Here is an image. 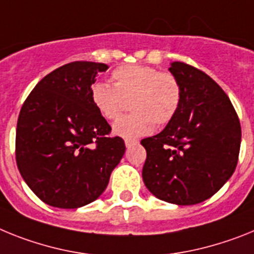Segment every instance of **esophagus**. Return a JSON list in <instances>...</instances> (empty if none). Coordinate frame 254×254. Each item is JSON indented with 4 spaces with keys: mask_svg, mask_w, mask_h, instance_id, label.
Masks as SVG:
<instances>
[{
    "mask_svg": "<svg viewBox=\"0 0 254 254\" xmlns=\"http://www.w3.org/2000/svg\"><path fill=\"white\" fill-rule=\"evenodd\" d=\"M139 143V140L136 139H127L125 140V145H127V148H130L131 145H136Z\"/></svg>",
    "mask_w": 254,
    "mask_h": 254,
    "instance_id": "obj_1",
    "label": "esophagus"
}]
</instances>
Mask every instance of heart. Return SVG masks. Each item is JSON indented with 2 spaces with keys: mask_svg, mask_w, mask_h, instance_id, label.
I'll list each match as a JSON object with an SVG mask.
<instances>
[{
  "mask_svg": "<svg viewBox=\"0 0 254 254\" xmlns=\"http://www.w3.org/2000/svg\"><path fill=\"white\" fill-rule=\"evenodd\" d=\"M112 85L97 81L90 88V98L106 120L120 118L125 102L133 114L116 121L112 133L123 139H135L153 131L154 124L173 120L182 103V85L175 75L161 72L148 65H123L111 74Z\"/></svg>",
  "mask_w": 254,
  "mask_h": 254,
  "instance_id": "1",
  "label": "heart"
}]
</instances>
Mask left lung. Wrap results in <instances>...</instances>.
Returning a JSON list of instances; mask_svg holds the SVG:
<instances>
[{"instance_id": "8db88e82", "label": "left lung", "mask_w": 254, "mask_h": 254, "mask_svg": "<svg viewBox=\"0 0 254 254\" xmlns=\"http://www.w3.org/2000/svg\"><path fill=\"white\" fill-rule=\"evenodd\" d=\"M182 85V103L157 135L142 139V176L154 197L179 206L212 197L230 179L242 129L229 97L212 78L188 64L170 66Z\"/></svg>"}]
</instances>
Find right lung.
<instances>
[{
	"mask_svg": "<svg viewBox=\"0 0 254 254\" xmlns=\"http://www.w3.org/2000/svg\"><path fill=\"white\" fill-rule=\"evenodd\" d=\"M109 66L75 61L54 70L24 102L16 127L17 169L33 193L57 208L100 197L125 153L120 136L94 107L90 87Z\"/></svg>",
	"mask_w": 254,
	"mask_h": 254,
	"instance_id": "1",
	"label": "right lung"
}]
</instances>
